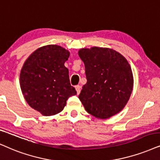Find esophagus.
Segmentation results:
<instances>
[{"label": "esophagus", "instance_id": "esophagus-1", "mask_svg": "<svg viewBox=\"0 0 160 160\" xmlns=\"http://www.w3.org/2000/svg\"><path fill=\"white\" fill-rule=\"evenodd\" d=\"M75 88L76 92H77V94H79L81 92V86H79V85H76Z\"/></svg>", "mask_w": 160, "mask_h": 160}]
</instances>
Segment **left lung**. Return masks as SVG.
<instances>
[{"label":"left lung","instance_id":"8db88e82","mask_svg":"<svg viewBox=\"0 0 160 160\" xmlns=\"http://www.w3.org/2000/svg\"><path fill=\"white\" fill-rule=\"evenodd\" d=\"M78 55L84 63L87 78L78 98L86 111L100 119L121 112L133 88V75L127 60L107 48H82Z\"/></svg>","mask_w":160,"mask_h":160}]
</instances>
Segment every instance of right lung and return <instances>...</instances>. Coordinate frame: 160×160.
<instances>
[{
    "label": "right lung",
    "mask_w": 160,
    "mask_h": 160,
    "mask_svg": "<svg viewBox=\"0 0 160 160\" xmlns=\"http://www.w3.org/2000/svg\"><path fill=\"white\" fill-rule=\"evenodd\" d=\"M69 51L57 45L38 48L29 56L20 76V88L28 105L45 116L63 110L76 91L70 85L65 62Z\"/></svg>",
    "instance_id": "right-lung-1"
}]
</instances>
